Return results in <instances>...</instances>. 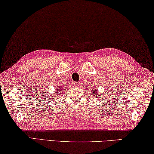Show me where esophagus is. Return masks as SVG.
Masks as SVG:
<instances>
[{"label":"esophagus","instance_id":"1","mask_svg":"<svg viewBox=\"0 0 154 154\" xmlns=\"http://www.w3.org/2000/svg\"><path fill=\"white\" fill-rule=\"evenodd\" d=\"M80 82H74V87H80Z\"/></svg>","mask_w":154,"mask_h":154}]
</instances>
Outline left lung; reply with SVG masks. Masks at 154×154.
<instances>
[{
    "label": "left lung",
    "mask_w": 154,
    "mask_h": 154,
    "mask_svg": "<svg viewBox=\"0 0 154 154\" xmlns=\"http://www.w3.org/2000/svg\"><path fill=\"white\" fill-rule=\"evenodd\" d=\"M91 93H93L94 96L96 95L95 96L96 98H97V95L99 96V94L97 93V88H95L94 89H92V91H91Z\"/></svg>",
    "instance_id": "left-lung-1"
}]
</instances>
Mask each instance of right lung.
Segmentation results:
<instances>
[{
    "instance_id": "right-lung-1",
    "label": "right lung",
    "mask_w": 154,
    "mask_h": 154,
    "mask_svg": "<svg viewBox=\"0 0 154 154\" xmlns=\"http://www.w3.org/2000/svg\"><path fill=\"white\" fill-rule=\"evenodd\" d=\"M59 90H62V88H61V87H59V88H56V90H55V92H57V91H58V94H60V92H59Z\"/></svg>"
}]
</instances>
